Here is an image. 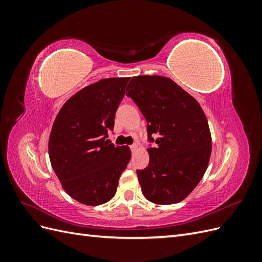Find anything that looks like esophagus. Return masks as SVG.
Wrapping results in <instances>:
<instances>
[{
    "instance_id": "esophagus-1",
    "label": "esophagus",
    "mask_w": 262,
    "mask_h": 262,
    "mask_svg": "<svg viewBox=\"0 0 262 262\" xmlns=\"http://www.w3.org/2000/svg\"><path fill=\"white\" fill-rule=\"evenodd\" d=\"M130 148H131V150H132V152H134V150H136V149L138 148V144H137V143H134V144H132V145L130 146Z\"/></svg>"
}]
</instances>
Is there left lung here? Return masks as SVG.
<instances>
[{
    "label": "left lung",
    "mask_w": 262,
    "mask_h": 262,
    "mask_svg": "<svg viewBox=\"0 0 262 262\" xmlns=\"http://www.w3.org/2000/svg\"><path fill=\"white\" fill-rule=\"evenodd\" d=\"M126 96L147 122V167L137 170L142 193L156 204L180 202L202 179L210 161L212 140L201 106L168 77L134 76Z\"/></svg>",
    "instance_id": "obj_1"
}]
</instances>
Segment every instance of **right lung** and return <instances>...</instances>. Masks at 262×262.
<instances>
[{"label":"right lung","mask_w":262,"mask_h":262,"mask_svg":"<svg viewBox=\"0 0 262 262\" xmlns=\"http://www.w3.org/2000/svg\"><path fill=\"white\" fill-rule=\"evenodd\" d=\"M129 80L102 78L86 86L55 117L48 144L51 166L66 192L83 204L112 200L130 162L129 146L107 140Z\"/></svg>","instance_id":"obj_1"}]
</instances>
